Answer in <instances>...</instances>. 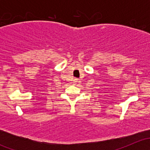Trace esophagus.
Wrapping results in <instances>:
<instances>
[{"label":"esophagus","instance_id":"obj_1","mask_svg":"<svg viewBox=\"0 0 150 150\" xmlns=\"http://www.w3.org/2000/svg\"><path fill=\"white\" fill-rule=\"evenodd\" d=\"M73 81H74V84H77L78 83H80V81L78 79V78H75Z\"/></svg>","mask_w":150,"mask_h":150}]
</instances>
